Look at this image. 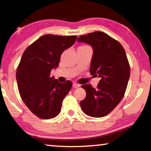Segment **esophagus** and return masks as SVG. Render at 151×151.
Segmentation results:
<instances>
[{
	"mask_svg": "<svg viewBox=\"0 0 151 151\" xmlns=\"http://www.w3.org/2000/svg\"><path fill=\"white\" fill-rule=\"evenodd\" d=\"M80 87V84H78L77 83H73V87L74 88H78Z\"/></svg>",
	"mask_w": 151,
	"mask_h": 151,
	"instance_id": "1",
	"label": "esophagus"
}]
</instances>
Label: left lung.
Segmentation results:
<instances>
[{"label": "left lung", "instance_id": "8db88e82", "mask_svg": "<svg viewBox=\"0 0 151 151\" xmlns=\"http://www.w3.org/2000/svg\"><path fill=\"white\" fill-rule=\"evenodd\" d=\"M77 41L92 46L90 73L101 78L96 88L90 84L81 86L85 90L86 97L81 101V107L91 117L106 116L125 94L130 74L126 52L120 43L101 32L83 35Z\"/></svg>", "mask_w": 151, "mask_h": 151}]
</instances>
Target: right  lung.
Instances as JSON below:
<instances>
[{
    "instance_id": "obj_1",
    "label": "right lung",
    "mask_w": 151,
    "mask_h": 151,
    "mask_svg": "<svg viewBox=\"0 0 151 151\" xmlns=\"http://www.w3.org/2000/svg\"><path fill=\"white\" fill-rule=\"evenodd\" d=\"M76 38L46 34L23 52L16 73L19 92L26 106L38 118H54L61 111L73 83H59L50 77V72L58 66L62 53L75 44Z\"/></svg>"
}]
</instances>
